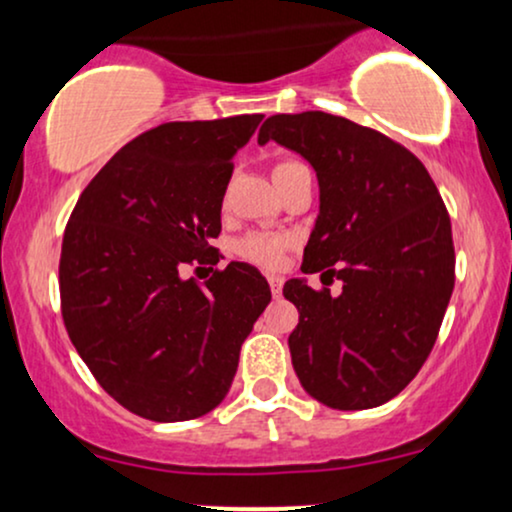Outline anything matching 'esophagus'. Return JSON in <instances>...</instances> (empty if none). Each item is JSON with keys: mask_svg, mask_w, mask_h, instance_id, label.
<instances>
[{"mask_svg": "<svg viewBox=\"0 0 512 512\" xmlns=\"http://www.w3.org/2000/svg\"><path fill=\"white\" fill-rule=\"evenodd\" d=\"M267 281H269V289H272L274 296L279 298L281 296V286H284V279H281L279 274H269Z\"/></svg>", "mask_w": 512, "mask_h": 512, "instance_id": "obj_1", "label": "esophagus"}]
</instances>
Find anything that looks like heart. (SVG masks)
Here are the masks:
<instances>
[{"mask_svg": "<svg viewBox=\"0 0 512 512\" xmlns=\"http://www.w3.org/2000/svg\"><path fill=\"white\" fill-rule=\"evenodd\" d=\"M296 166H301V163L276 161L272 168L274 182H279L286 173H289V170H293ZM284 248H286L284 238L264 236V233H252V236H245L243 240H238L236 252L248 262L262 264V267H276V264L281 262V257H284Z\"/></svg>", "mask_w": 512, "mask_h": 512, "instance_id": "heart-1", "label": "heart"}]
</instances>
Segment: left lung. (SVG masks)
<instances>
[{"label":"left lung","mask_w":512,"mask_h":512,"mask_svg":"<svg viewBox=\"0 0 512 512\" xmlns=\"http://www.w3.org/2000/svg\"><path fill=\"white\" fill-rule=\"evenodd\" d=\"M269 139L317 173L320 214L289 279L298 308L289 337L303 390L332 409L380 407L407 387L436 344L455 286L450 216L424 163L402 144L346 117L308 110L264 120ZM334 278L343 291L332 297Z\"/></svg>","instance_id":"obj_1"}]
</instances>
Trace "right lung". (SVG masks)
<instances>
[{
    "mask_svg": "<svg viewBox=\"0 0 512 512\" xmlns=\"http://www.w3.org/2000/svg\"><path fill=\"white\" fill-rule=\"evenodd\" d=\"M264 115L166 122L122 146L81 192L64 228L62 317L74 349L115 402L149 421L219 407L240 346L272 301L245 262H219L221 202L233 156ZM199 269V267H197Z\"/></svg>",
    "mask_w": 512,
    "mask_h": 512,
    "instance_id": "right-lung-1",
    "label": "right lung"
}]
</instances>
